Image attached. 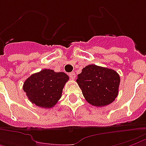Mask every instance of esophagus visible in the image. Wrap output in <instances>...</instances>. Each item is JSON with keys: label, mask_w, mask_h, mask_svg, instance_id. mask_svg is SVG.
<instances>
[{"label": "esophagus", "mask_w": 146, "mask_h": 146, "mask_svg": "<svg viewBox=\"0 0 146 146\" xmlns=\"http://www.w3.org/2000/svg\"><path fill=\"white\" fill-rule=\"evenodd\" d=\"M69 76H70V79H72V80H74L76 78V74L74 72H72V73H70Z\"/></svg>", "instance_id": "esophagus-1"}]
</instances>
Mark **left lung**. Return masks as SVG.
<instances>
[{
    "label": "left lung",
    "mask_w": 146,
    "mask_h": 146,
    "mask_svg": "<svg viewBox=\"0 0 146 146\" xmlns=\"http://www.w3.org/2000/svg\"><path fill=\"white\" fill-rule=\"evenodd\" d=\"M120 82L115 70L95 64L82 69L76 80L87 102L96 107L106 106L115 100Z\"/></svg>",
    "instance_id": "obj_1"
}]
</instances>
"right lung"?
Instances as JSON below:
<instances>
[{
  "label": "right lung",
  "instance_id": "obj_1",
  "mask_svg": "<svg viewBox=\"0 0 146 146\" xmlns=\"http://www.w3.org/2000/svg\"><path fill=\"white\" fill-rule=\"evenodd\" d=\"M68 80L66 73L44 69L31 75L24 82L23 88L33 104L50 108L60 98L64 85Z\"/></svg>",
  "mask_w": 146,
  "mask_h": 146
}]
</instances>
